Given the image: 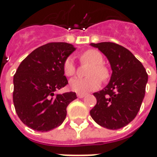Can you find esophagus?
Segmentation results:
<instances>
[{"label": "esophagus", "instance_id": "esophagus-1", "mask_svg": "<svg viewBox=\"0 0 157 157\" xmlns=\"http://www.w3.org/2000/svg\"><path fill=\"white\" fill-rule=\"evenodd\" d=\"M86 96V94L84 93H77V97H78L79 98H84Z\"/></svg>", "mask_w": 157, "mask_h": 157}]
</instances>
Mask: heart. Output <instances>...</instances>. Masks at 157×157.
Returning a JSON list of instances; mask_svg holds the SVG:
<instances>
[{
    "mask_svg": "<svg viewBox=\"0 0 157 157\" xmlns=\"http://www.w3.org/2000/svg\"><path fill=\"white\" fill-rule=\"evenodd\" d=\"M80 59L82 62L91 64L87 75H90L86 78H75L70 81V88L73 92L78 93L94 91L101 85V80L106 81L109 77V71L108 68L102 65L103 57L102 54L96 49H88L82 53ZM63 71L66 76H72L75 73V65L71 57L66 59L63 64Z\"/></svg>",
    "mask_w": 157,
    "mask_h": 157,
    "instance_id": "heart-1",
    "label": "heart"
}]
</instances>
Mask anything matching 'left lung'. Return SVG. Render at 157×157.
I'll return each instance as SVG.
<instances>
[{
  "mask_svg": "<svg viewBox=\"0 0 157 157\" xmlns=\"http://www.w3.org/2000/svg\"><path fill=\"white\" fill-rule=\"evenodd\" d=\"M91 45L105 55L113 73L107 86L93 93L97 104L90 114L102 127L121 128L137 115L145 98L148 75L141 62L121 45L111 42Z\"/></svg>",
  "mask_w": 157,
  "mask_h": 157,
  "instance_id": "left-lung-1",
  "label": "left lung"
}]
</instances>
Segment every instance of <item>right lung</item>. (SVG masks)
Here are the masks:
<instances>
[{"mask_svg": "<svg viewBox=\"0 0 157 157\" xmlns=\"http://www.w3.org/2000/svg\"><path fill=\"white\" fill-rule=\"evenodd\" d=\"M75 48L54 42L34 49L19 65L13 77V103L21 121L34 130L46 132L61 124L75 92L55 94L68 84L63 64Z\"/></svg>", "mask_w": 157, "mask_h": 157, "instance_id": "1", "label": "right lung"}]
</instances>
